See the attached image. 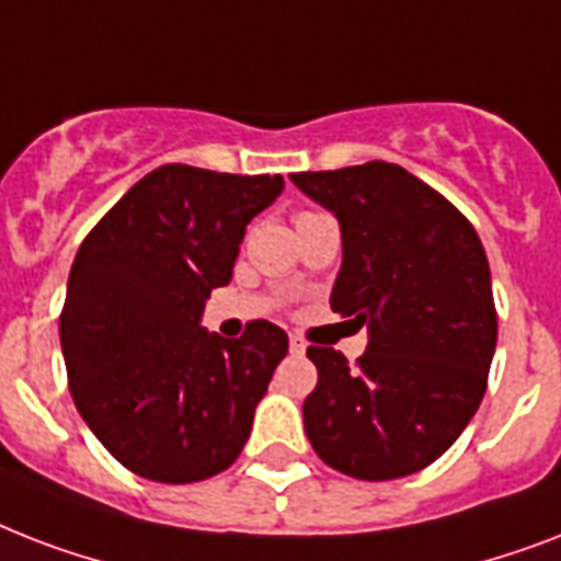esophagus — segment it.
<instances>
[{"mask_svg":"<svg viewBox=\"0 0 561 561\" xmlns=\"http://www.w3.org/2000/svg\"><path fill=\"white\" fill-rule=\"evenodd\" d=\"M288 346H290V352H294V355H302V352H306V341H302V337H290Z\"/></svg>","mask_w":561,"mask_h":561,"instance_id":"34e87169","label":"esophagus"}]
</instances>
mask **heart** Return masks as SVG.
Instances as JSON below:
<instances>
[{
    "label": "heart",
    "mask_w": 561,
    "mask_h": 561,
    "mask_svg": "<svg viewBox=\"0 0 561 561\" xmlns=\"http://www.w3.org/2000/svg\"><path fill=\"white\" fill-rule=\"evenodd\" d=\"M314 215H323V211H299L297 220H302V218H314Z\"/></svg>",
    "instance_id": "1"
}]
</instances>
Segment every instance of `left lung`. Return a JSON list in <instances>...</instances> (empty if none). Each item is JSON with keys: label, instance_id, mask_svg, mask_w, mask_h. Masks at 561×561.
<instances>
[{"label": "left lung", "instance_id": "obj_1", "mask_svg": "<svg viewBox=\"0 0 561 561\" xmlns=\"http://www.w3.org/2000/svg\"><path fill=\"white\" fill-rule=\"evenodd\" d=\"M290 180L341 220L332 311L369 329L355 367L332 346H308L311 448L358 480L422 471L451 448L486 392L497 343L486 250L451 201L392 162Z\"/></svg>", "mask_w": 561, "mask_h": 561}]
</instances>
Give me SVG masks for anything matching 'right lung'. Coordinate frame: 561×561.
Wrapping results in <instances>:
<instances>
[{
	"instance_id": "add662e5",
	"label": "right lung",
	"mask_w": 561,
	"mask_h": 561,
	"mask_svg": "<svg viewBox=\"0 0 561 561\" xmlns=\"http://www.w3.org/2000/svg\"><path fill=\"white\" fill-rule=\"evenodd\" d=\"M279 174L160 165L78 247L60 311L75 408L125 469L197 483L238 460L288 334L250 320L238 341L201 329L203 299L232 279L247 224Z\"/></svg>"
}]
</instances>
